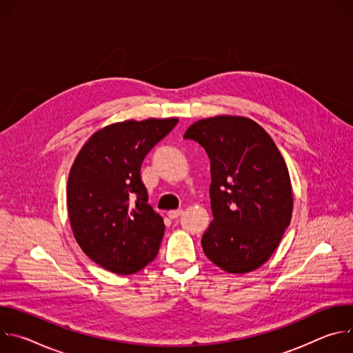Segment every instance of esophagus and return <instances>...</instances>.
<instances>
[{"mask_svg": "<svg viewBox=\"0 0 353 353\" xmlns=\"http://www.w3.org/2000/svg\"><path fill=\"white\" fill-rule=\"evenodd\" d=\"M181 214H183V210H172V211L168 212V216H169L170 219H176V218H179Z\"/></svg>", "mask_w": 353, "mask_h": 353, "instance_id": "1", "label": "esophagus"}]
</instances>
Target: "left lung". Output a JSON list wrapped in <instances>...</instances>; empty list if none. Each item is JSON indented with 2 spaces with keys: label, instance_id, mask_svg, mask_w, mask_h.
<instances>
[{
  "label": "left lung",
  "instance_id": "obj_1",
  "mask_svg": "<svg viewBox=\"0 0 353 353\" xmlns=\"http://www.w3.org/2000/svg\"><path fill=\"white\" fill-rule=\"evenodd\" d=\"M211 161L212 222L201 244L229 274L260 268L279 245L293 211L286 163L268 132L243 116L195 121L184 134Z\"/></svg>",
  "mask_w": 353,
  "mask_h": 353
}]
</instances>
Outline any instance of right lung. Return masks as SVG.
Returning a JSON list of instances; mask_svg holds the SVG:
<instances>
[{
  "mask_svg": "<svg viewBox=\"0 0 353 353\" xmlns=\"http://www.w3.org/2000/svg\"><path fill=\"white\" fill-rule=\"evenodd\" d=\"M179 119L127 120L96 131L68 176L67 207L74 237L97 265L128 275L157 257L165 233L148 204L141 165Z\"/></svg>",
  "mask_w": 353,
  "mask_h": 353,
  "instance_id": "1",
  "label": "right lung"
}]
</instances>
